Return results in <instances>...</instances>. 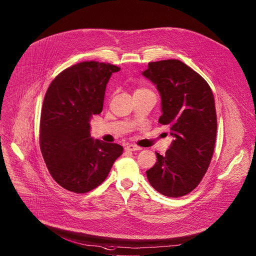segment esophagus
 Returning <instances> with one entry per match:
<instances>
[{
  "instance_id": "34e87169",
  "label": "esophagus",
  "mask_w": 256,
  "mask_h": 256,
  "mask_svg": "<svg viewBox=\"0 0 256 256\" xmlns=\"http://www.w3.org/2000/svg\"><path fill=\"white\" fill-rule=\"evenodd\" d=\"M126 150H128V151H138V150H141L142 148H141V147H139V146H137V145L130 144V145H128V146L126 147Z\"/></svg>"
}]
</instances>
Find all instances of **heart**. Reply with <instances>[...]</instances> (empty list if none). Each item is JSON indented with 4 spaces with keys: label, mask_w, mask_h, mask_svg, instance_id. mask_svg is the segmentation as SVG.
<instances>
[{
    "label": "heart",
    "mask_w": 256,
    "mask_h": 256,
    "mask_svg": "<svg viewBox=\"0 0 256 256\" xmlns=\"http://www.w3.org/2000/svg\"><path fill=\"white\" fill-rule=\"evenodd\" d=\"M148 90H146V88H138L137 90H136V92H147Z\"/></svg>",
    "instance_id": "1"
}]
</instances>
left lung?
<instances>
[{"label":"left lung","instance_id":"obj_1","mask_svg":"<svg viewBox=\"0 0 256 256\" xmlns=\"http://www.w3.org/2000/svg\"><path fill=\"white\" fill-rule=\"evenodd\" d=\"M142 75L162 98L158 122L170 126L174 140L146 175L151 186L168 198L192 192L206 174L216 141L217 118L207 81L184 62L166 60L148 64Z\"/></svg>","mask_w":256,"mask_h":256}]
</instances>
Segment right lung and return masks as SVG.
<instances>
[{
  "label": "right lung",
  "mask_w": 256,
  "mask_h": 256,
  "mask_svg": "<svg viewBox=\"0 0 256 256\" xmlns=\"http://www.w3.org/2000/svg\"><path fill=\"white\" fill-rule=\"evenodd\" d=\"M120 68L83 62L58 74L44 98L40 148L52 178L64 190L88 192L107 178L122 146L90 137V122L103 110L107 83Z\"/></svg>",
  "instance_id": "add662e5"
}]
</instances>
